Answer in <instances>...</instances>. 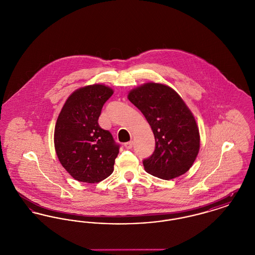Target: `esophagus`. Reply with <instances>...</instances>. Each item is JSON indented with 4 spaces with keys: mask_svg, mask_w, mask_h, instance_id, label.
I'll list each match as a JSON object with an SVG mask.
<instances>
[{
    "mask_svg": "<svg viewBox=\"0 0 255 255\" xmlns=\"http://www.w3.org/2000/svg\"><path fill=\"white\" fill-rule=\"evenodd\" d=\"M133 145V141H129V142H126V143L124 144V146H125V148H126V149H132Z\"/></svg>",
    "mask_w": 255,
    "mask_h": 255,
    "instance_id": "1",
    "label": "esophagus"
}]
</instances>
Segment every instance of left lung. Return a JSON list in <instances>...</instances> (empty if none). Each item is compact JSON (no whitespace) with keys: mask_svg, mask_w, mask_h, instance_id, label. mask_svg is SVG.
I'll use <instances>...</instances> for the list:
<instances>
[{"mask_svg":"<svg viewBox=\"0 0 255 255\" xmlns=\"http://www.w3.org/2000/svg\"><path fill=\"white\" fill-rule=\"evenodd\" d=\"M128 99L143 114L155 135V151L143 159L146 172L171 180L190 169L199 153L200 133L182 97L168 86L150 82L132 90Z\"/></svg>","mask_w":255,"mask_h":255,"instance_id":"1","label":"left lung"}]
</instances>
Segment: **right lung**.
Wrapping results in <instances>:
<instances>
[{
	"label": "right lung",
	"instance_id": "1",
	"mask_svg": "<svg viewBox=\"0 0 255 255\" xmlns=\"http://www.w3.org/2000/svg\"><path fill=\"white\" fill-rule=\"evenodd\" d=\"M113 94L107 86H86L74 91L61 110L54 129L55 151L76 181L101 182L114 171L120 145L98 124L102 107Z\"/></svg>",
	"mask_w": 255,
	"mask_h": 255
}]
</instances>
